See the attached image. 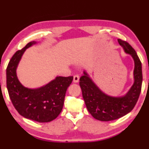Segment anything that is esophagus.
I'll use <instances>...</instances> for the list:
<instances>
[{"label":"esophagus","instance_id":"esophagus-1","mask_svg":"<svg viewBox=\"0 0 149 149\" xmlns=\"http://www.w3.org/2000/svg\"><path fill=\"white\" fill-rule=\"evenodd\" d=\"M79 80V76L78 75H75L74 76V83H78Z\"/></svg>","mask_w":149,"mask_h":149}]
</instances>
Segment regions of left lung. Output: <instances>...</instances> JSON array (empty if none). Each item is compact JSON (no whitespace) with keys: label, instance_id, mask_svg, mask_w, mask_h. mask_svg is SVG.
I'll return each mask as SVG.
<instances>
[{"label":"left lung","instance_id":"1","mask_svg":"<svg viewBox=\"0 0 149 149\" xmlns=\"http://www.w3.org/2000/svg\"><path fill=\"white\" fill-rule=\"evenodd\" d=\"M118 41L126 53L132 55L135 62V81L127 94L122 97H110L104 94L85 72L79 79L83 98L88 111L95 119L103 122L118 119L130 112L135 107L141 91L143 74L139 58L135 49L127 41L120 39Z\"/></svg>","mask_w":149,"mask_h":149}]
</instances>
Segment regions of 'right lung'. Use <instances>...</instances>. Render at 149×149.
Returning a JSON list of instances; mask_svg holds the SVG:
<instances>
[{
    "label": "right lung",
    "mask_w": 149,
    "mask_h": 149,
    "mask_svg": "<svg viewBox=\"0 0 149 149\" xmlns=\"http://www.w3.org/2000/svg\"><path fill=\"white\" fill-rule=\"evenodd\" d=\"M35 43L29 42L12 56L6 68V86L10 99L20 115L38 122H49L61 112L73 76L57 77L39 89L24 87L17 77L16 68L26 49Z\"/></svg>",
    "instance_id": "obj_1"
}]
</instances>
